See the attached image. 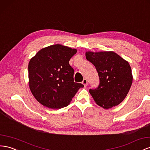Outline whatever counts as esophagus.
<instances>
[{
    "label": "esophagus",
    "mask_w": 150,
    "mask_h": 150,
    "mask_svg": "<svg viewBox=\"0 0 150 150\" xmlns=\"http://www.w3.org/2000/svg\"><path fill=\"white\" fill-rule=\"evenodd\" d=\"M82 83L84 84V87H86V86H87V84H88V81H87V79H84L83 80Z\"/></svg>",
    "instance_id": "obj_1"
}]
</instances>
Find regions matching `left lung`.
Instances as JSON below:
<instances>
[{
	"label": "left lung",
	"mask_w": 150,
	"mask_h": 150,
	"mask_svg": "<svg viewBox=\"0 0 150 150\" xmlns=\"http://www.w3.org/2000/svg\"><path fill=\"white\" fill-rule=\"evenodd\" d=\"M86 57L93 64L99 76L98 87L89 91L95 102L106 109L120 104L132 83L129 63L114 52H86Z\"/></svg>",
	"instance_id": "obj_1"
}]
</instances>
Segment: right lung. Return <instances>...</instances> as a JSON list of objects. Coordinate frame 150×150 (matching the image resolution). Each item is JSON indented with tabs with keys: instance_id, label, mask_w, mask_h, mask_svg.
Masks as SVG:
<instances>
[{
	"instance_id": "right-lung-1",
	"label": "right lung",
	"mask_w": 150,
	"mask_h": 150,
	"mask_svg": "<svg viewBox=\"0 0 150 150\" xmlns=\"http://www.w3.org/2000/svg\"><path fill=\"white\" fill-rule=\"evenodd\" d=\"M76 49L59 44L40 50L28 64L29 86L32 94L43 106L52 109L67 107L78 90L84 87L74 81L70 65Z\"/></svg>"
}]
</instances>
